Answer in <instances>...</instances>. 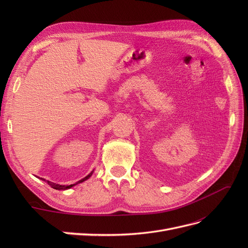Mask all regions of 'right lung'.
Masks as SVG:
<instances>
[{
  "label": "right lung",
  "mask_w": 248,
  "mask_h": 248,
  "mask_svg": "<svg viewBox=\"0 0 248 248\" xmlns=\"http://www.w3.org/2000/svg\"><path fill=\"white\" fill-rule=\"evenodd\" d=\"M93 172H94V170L90 172V174L88 175V176H86L84 179H81V180H79V181L78 182V183H81V182H84V181H86V180H88L90 177H91L92 175H93ZM39 179H41L42 181H46L47 182V184L50 186V187H52V188L54 189H58V190H65V189H69V188H71L72 186H74V185H77L78 183H76V184H71V185H60V184H56V183H54V182H50V181H47V180H46V179H43V178H39Z\"/></svg>",
  "instance_id": "obj_1"
}]
</instances>
